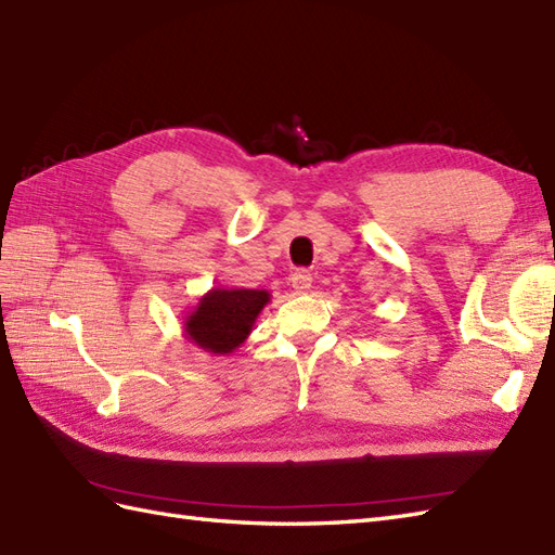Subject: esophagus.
<instances>
[{
	"label": "esophagus",
	"instance_id": "1",
	"mask_svg": "<svg viewBox=\"0 0 555 555\" xmlns=\"http://www.w3.org/2000/svg\"><path fill=\"white\" fill-rule=\"evenodd\" d=\"M310 285H313V275H310L308 270H296V273L292 275V287L296 294H306L310 289Z\"/></svg>",
	"mask_w": 555,
	"mask_h": 555
}]
</instances>
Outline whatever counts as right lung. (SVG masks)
Here are the masks:
<instances>
[{
	"label": "right lung",
	"mask_w": 555,
	"mask_h": 555,
	"mask_svg": "<svg viewBox=\"0 0 555 555\" xmlns=\"http://www.w3.org/2000/svg\"><path fill=\"white\" fill-rule=\"evenodd\" d=\"M270 294L266 289L214 287L183 318V336L214 356H228L247 341Z\"/></svg>",
	"instance_id": "add662e5"
}]
</instances>
